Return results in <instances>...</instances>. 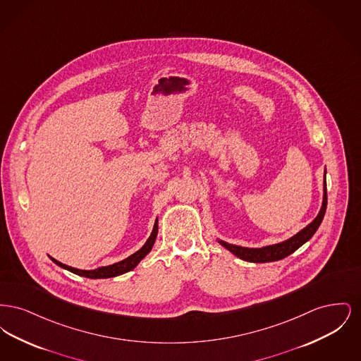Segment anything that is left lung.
<instances>
[{"label": "left lung", "mask_w": 361, "mask_h": 361, "mask_svg": "<svg viewBox=\"0 0 361 361\" xmlns=\"http://www.w3.org/2000/svg\"><path fill=\"white\" fill-rule=\"evenodd\" d=\"M326 174V172H325ZM327 206V192H326V180L324 181V202L321 211L318 214V216L309 224L306 226L303 230H300L296 235H293L290 240H284L281 243H276L271 246H265V247H258V249H249V247H242L237 245H231L224 240H219V243L224 246L227 250H230L233 255H235L237 257L249 262H271V261H277L281 258L290 256L296 249H299L303 243H306L307 240L315 234V231L318 230L319 224L322 222L325 212H326Z\"/></svg>", "instance_id": "left-lung-1"}]
</instances>
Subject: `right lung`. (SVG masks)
<instances>
[{
    "label": "right lung",
    "mask_w": 361,
    "mask_h": 361,
    "mask_svg": "<svg viewBox=\"0 0 361 361\" xmlns=\"http://www.w3.org/2000/svg\"><path fill=\"white\" fill-rule=\"evenodd\" d=\"M157 221H155L154 228H153V233L150 234L149 240H146V243L142 246V249H139L137 252H135L134 255H131L130 257L123 259L121 262H116V264H112V265H108V267H100L97 269H93V271H81V269H75V268H71L69 265H65L59 261H56L55 258H51L52 261L59 265L61 268H65L70 272L75 274V275L84 276V277H89V279H108V277H115V276L123 275L131 269H134L137 267V264L140 262V259L145 257L146 255L150 253L153 245H154L155 237H157V233H158V226H157Z\"/></svg>",
    "instance_id": "1"
}]
</instances>
